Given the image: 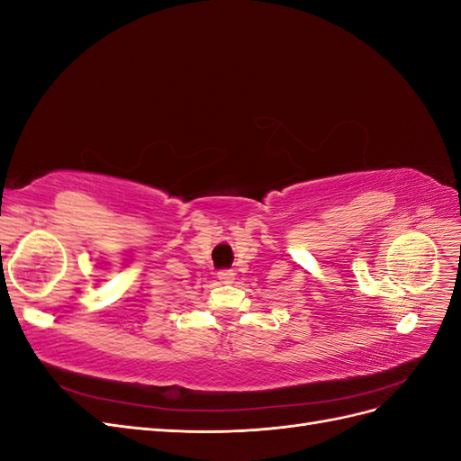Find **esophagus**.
<instances>
[{"instance_id": "1", "label": "esophagus", "mask_w": 461, "mask_h": 461, "mask_svg": "<svg viewBox=\"0 0 461 461\" xmlns=\"http://www.w3.org/2000/svg\"><path fill=\"white\" fill-rule=\"evenodd\" d=\"M217 278L222 285H230L234 281V271L232 269H221V271H217Z\"/></svg>"}]
</instances>
